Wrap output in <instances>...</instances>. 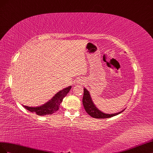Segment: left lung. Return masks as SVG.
I'll list each match as a JSON object with an SVG mask.
<instances>
[{"label": "left lung", "instance_id": "obj_1", "mask_svg": "<svg viewBox=\"0 0 153 153\" xmlns=\"http://www.w3.org/2000/svg\"><path fill=\"white\" fill-rule=\"evenodd\" d=\"M82 104H83L84 108L87 113H88V115H90L91 117L96 118V119H107V118H110L119 115L121 112H123L124 111L123 110L120 112L115 113V114H106V113H104L101 112V111H99L98 109L95 107L92 101H91L88 91L85 88H84V94L83 97H82Z\"/></svg>", "mask_w": 153, "mask_h": 153}]
</instances>
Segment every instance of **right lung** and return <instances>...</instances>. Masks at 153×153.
Instances as JSON below:
<instances>
[{
	"label": "right lung",
	"mask_w": 153,
	"mask_h": 153,
	"mask_svg": "<svg viewBox=\"0 0 153 153\" xmlns=\"http://www.w3.org/2000/svg\"><path fill=\"white\" fill-rule=\"evenodd\" d=\"M71 86L67 87L62 90L59 91L58 93L56 94L53 97H52L49 101H48L43 105L39 107H28L24 106L25 108L27 110L31 111L33 113H35L38 115H51L56 111H58L61 102H62L63 98L67 95L69 92Z\"/></svg>",
	"instance_id": "1"
}]
</instances>
